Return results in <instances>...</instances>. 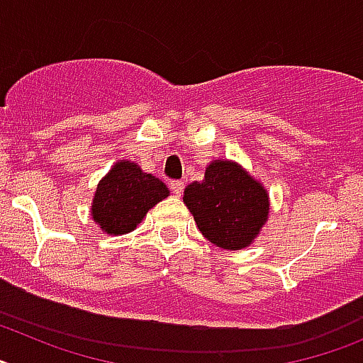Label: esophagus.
Here are the masks:
<instances>
[{
	"mask_svg": "<svg viewBox=\"0 0 363 363\" xmlns=\"http://www.w3.org/2000/svg\"><path fill=\"white\" fill-rule=\"evenodd\" d=\"M169 187H171V191H172V194H176V196H179V194H182V192H184V182H182V179H172L171 184H169Z\"/></svg>",
	"mask_w": 363,
	"mask_h": 363,
	"instance_id": "34e87169",
	"label": "esophagus"
}]
</instances>
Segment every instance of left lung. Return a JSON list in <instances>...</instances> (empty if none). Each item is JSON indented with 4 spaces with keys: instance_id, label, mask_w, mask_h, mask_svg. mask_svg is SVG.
<instances>
[{
    "instance_id": "1",
    "label": "left lung",
    "mask_w": 363,
    "mask_h": 363,
    "mask_svg": "<svg viewBox=\"0 0 363 363\" xmlns=\"http://www.w3.org/2000/svg\"><path fill=\"white\" fill-rule=\"evenodd\" d=\"M184 201L205 238L230 251L249 245L269 214L265 189L240 165L221 160L207 167L203 182L185 189Z\"/></svg>"
}]
</instances>
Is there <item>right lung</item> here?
<instances>
[{
	"label": "right lung",
	"mask_w": 363,
	"mask_h": 363,
	"mask_svg": "<svg viewBox=\"0 0 363 363\" xmlns=\"http://www.w3.org/2000/svg\"><path fill=\"white\" fill-rule=\"evenodd\" d=\"M169 196L165 184L143 172L136 163L118 162L98 184L92 218L107 234L136 229L147 211Z\"/></svg>",
	"instance_id": "1"
}]
</instances>
